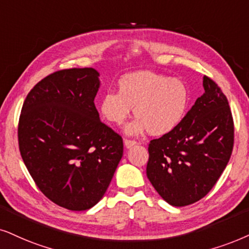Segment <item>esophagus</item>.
Masks as SVG:
<instances>
[{
	"mask_svg": "<svg viewBox=\"0 0 249 249\" xmlns=\"http://www.w3.org/2000/svg\"><path fill=\"white\" fill-rule=\"evenodd\" d=\"M124 144H125V147H126V148H131V147L135 146V144H137V142H135L134 140H127V139H125V140H124Z\"/></svg>",
	"mask_w": 249,
	"mask_h": 249,
	"instance_id": "esophagus-1",
	"label": "esophagus"
}]
</instances>
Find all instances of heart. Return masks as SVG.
<instances>
[{"mask_svg": "<svg viewBox=\"0 0 249 249\" xmlns=\"http://www.w3.org/2000/svg\"><path fill=\"white\" fill-rule=\"evenodd\" d=\"M188 102L190 93L184 81L137 71L123 75L117 83V94H106L99 103V111L110 124L122 125L134 108L137 118L125 127V133L139 135L148 131L153 137H162L180 124Z\"/></svg>", "mask_w": 249, "mask_h": 249, "instance_id": "heart-1", "label": "heart"}]
</instances>
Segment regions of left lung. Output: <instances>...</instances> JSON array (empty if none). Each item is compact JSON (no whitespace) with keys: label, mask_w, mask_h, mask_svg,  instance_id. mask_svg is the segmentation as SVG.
<instances>
[{"label":"left lung","mask_w":249,"mask_h":249,"mask_svg":"<svg viewBox=\"0 0 249 249\" xmlns=\"http://www.w3.org/2000/svg\"><path fill=\"white\" fill-rule=\"evenodd\" d=\"M197 97L180 124L150 141L147 177L171 206L192 204L213 187L228 165L234 127L226 96L216 83L203 77Z\"/></svg>","instance_id":"obj_1"}]
</instances>
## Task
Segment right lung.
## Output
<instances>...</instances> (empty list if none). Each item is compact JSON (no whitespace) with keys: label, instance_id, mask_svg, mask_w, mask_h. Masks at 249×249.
<instances>
[{"label":"right lung","instance_id":"add662e5","mask_svg":"<svg viewBox=\"0 0 249 249\" xmlns=\"http://www.w3.org/2000/svg\"><path fill=\"white\" fill-rule=\"evenodd\" d=\"M93 68L47 75L25 99L18 125L20 155L40 191L81 212L105 195L123 156V139L100 121L101 81Z\"/></svg>","mask_w":249,"mask_h":249}]
</instances>
